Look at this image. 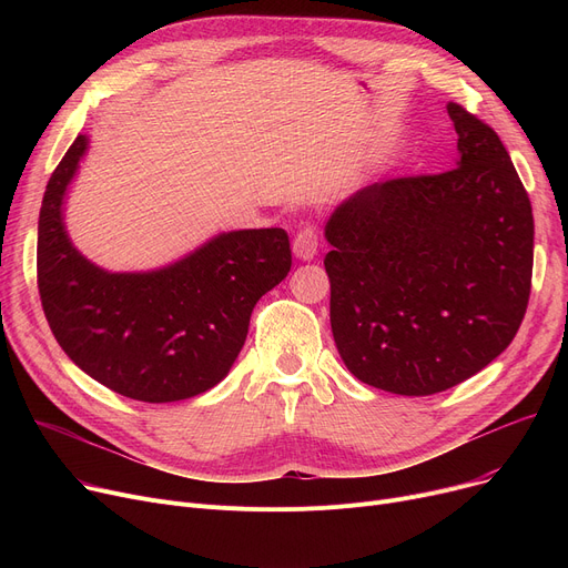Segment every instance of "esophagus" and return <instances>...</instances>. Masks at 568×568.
Masks as SVG:
<instances>
[{
  "mask_svg": "<svg viewBox=\"0 0 568 568\" xmlns=\"http://www.w3.org/2000/svg\"><path fill=\"white\" fill-rule=\"evenodd\" d=\"M317 230L313 225H306L304 230L296 232L292 251L300 260H313L317 255Z\"/></svg>",
  "mask_w": 568,
  "mask_h": 568,
  "instance_id": "esophagus-1",
  "label": "esophagus"
}]
</instances>
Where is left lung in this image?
Masks as SVG:
<instances>
[{
  "mask_svg": "<svg viewBox=\"0 0 568 568\" xmlns=\"http://www.w3.org/2000/svg\"><path fill=\"white\" fill-rule=\"evenodd\" d=\"M458 165L386 179L324 225L332 332L347 371L400 396L452 389L520 329L531 290L534 216L499 135L446 105Z\"/></svg>",
  "mask_w": 568,
  "mask_h": 568,
  "instance_id": "1",
  "label": "left lung"
}]
</instances>
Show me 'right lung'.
I'll return each instance as SVG.
<instances>
[{
    "label": "right lung",
    "mask_w": 568,
    "mask_h": 568,
    "mask_svg": "<svg viewBox=\"0 0 568 568\" xmlns=\"http://www.w3.org/2000/svg\"><path fill=\"white\" fill-rule=\"evenodd\" d=\"M87 144L78 135L59 161L39 214L37 274L50 329L69 359L114 394L142 403L204 394L242 352L260 296L287 276V232H223L154 272H105L64 225L67 189Z\"/></svg>",
    "instance_id": "right-lung-1"
}]
</instances>
